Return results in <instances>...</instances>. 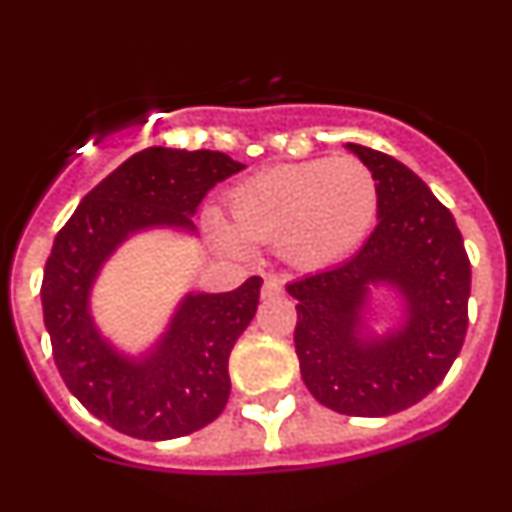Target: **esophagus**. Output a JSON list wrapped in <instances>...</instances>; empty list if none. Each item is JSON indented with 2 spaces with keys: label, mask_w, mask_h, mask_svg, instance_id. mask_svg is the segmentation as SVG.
<instances>
[{
  "label": "esophagus",
  "mask_w": 512,
  "mask_h": 512,
  "mask_svg": "<svg viewBox=\"0 0 512 512\" xmlns=\"http://www.w3.org/2000/svg\"><path fill=\"white\" fill-rule=\"evenodd\" d=\"M282 292H285V287H282L280 277H277V275H267L265 277V285H262V297L272 299V297H280Z\"/></svg>",
  "instance_id": "1"
}]
</instances>
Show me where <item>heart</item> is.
Listing matches in <instances>:
<instances>
[{"instance_id":"b5f03b06","label":"heart","mask_w":512,"mask_h":512,"mask_svg":"<svg viewBox=\"0 0 512 512\" xmlns=\"http://www.w3.org/2000/svg\"><path fill=\"white\" fill-rule=\"evenodd\" d=\"M227 213L208 215L210 235L230 252L277 242L299 270L337 265L359 250L379 213V188L361 160L314 158L262 170L227 193Z\"/></svg>"}]
</instances>
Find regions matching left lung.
<instances>
[{
    "mask_svg": "<svg viewBox=\"0 0 512 512\" xmlns=\"http://www.w3.org/2000/svg\"><path fill=\"white\" fill-rule=\"evenodd\" d=\"M379 188V223L334 270L287 285L297 299L294 349L314 399L344 416H391L418 404L448 374L468 329L471 262L451 210L386 153L347 143ZM369 284L405 297V324L360 337Z\"/></svg>",
    "mask_w": 512,
    "mask_h": 512,
    "instance_id": "8db88e82",
    "label": "left lung"
}]
</instances>
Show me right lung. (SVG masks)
Listing matches in <instances>:
<instances>
[{
	"label": "right lung",
	"instance_id": "obj_1",
	"mask_svg": "<svg viewBox=\"0 0 512 512\" xmlns=\"http://www.w3.org/2000/svg\"><path fill=\"white\" fill-rule=\"evenodd\" d=\"M242 163L218 151L146 148L118 165L79 203L56 235L41 282V307L56 369L96 418L126 436L168 441L223 414L227 359L260 302V277L225 294H188L168 332L141 359L98 334L89 297L103 262L148 227L195 230L200 200Z\"/></svg>",
	"mask_w": 512,
	"mask_h": 512
}]
</instances>
